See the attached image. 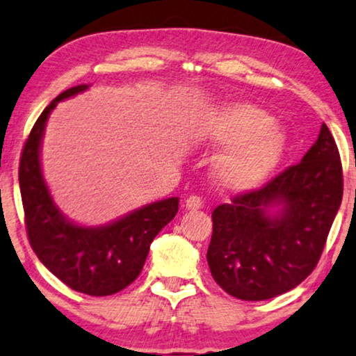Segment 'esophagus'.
<instances>
[{"instance_id": "34e87169", "label": "esophagus", "mask_w": 356, "mask_h": 356, "mask_svg": "<svg viewBox=\"0 0 356 356\" xmlns=\"http://www.w3.org/2000/svg\"><path fill=\"white\" fill-rule=\"evenodd\" d=\"M202 204H204V202H202L200 197L191 195L186 200V210H199V209H202Z\"/></svg>"}]
</instances>
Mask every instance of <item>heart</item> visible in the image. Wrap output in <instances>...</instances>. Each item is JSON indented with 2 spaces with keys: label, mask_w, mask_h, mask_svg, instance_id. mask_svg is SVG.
<instances>
[{
  "label": "heart",
  "mask_w": 356,
  "mask_h": 356,
  "mask_svg": "<svg viewBox=\"0 0 356 356\" xmlns=\"http://www.w3.org/2000/svg\"><path fill=\"white\" fill-rule=\"evenodd\" d=\"M199 143L230 145L215 157L213 175L223 188L258 187L282 161L286 134L266 111L248 103L215 108L193 126Z\"/></svg>",
  "instance_id": "1"
}]
</instances>
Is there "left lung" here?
Segmentation results:
<instances>
[{"label": "left lung", "instance_id": "8db88e82", "mask_svg": "<svg viewBox=\"0 0 356 356\" xmlns=\"http://www.w3.org/2000/svg\"><path fill=\"white\" fill-rule=\"evenodd\" d=\"M341 195L339 147L323 123L299 164L213 210L207 261L215 282L241 300L294 289L317 266Z\"/></svg>", "mask_w": 356, "mask_h": 356}]
</instances>
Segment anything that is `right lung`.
I'll return each instance as SVG.
<instances>
[{
    "label": "right lung",
    "instance_id": "1",
    "mask_svg": "<svg viewBox=\"0 0 356 356\" xmlns=\"http://www.w3.org/2000/svg\"><path fill=\"white\" fill-rule=\"evenodd\" d=\"M87 88L65 90L40 113L21 154L19 187L26 232L40 263L70 289L98 298L116 294L139 276L152 240L177 213L179 199L152 202L102 227H82L58 210L40 168L44 129L58 102Z\"/></svg>",
    "mask_w": 356,
    "mask_h": 356
}]
</instances>
